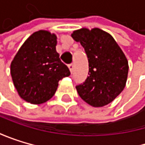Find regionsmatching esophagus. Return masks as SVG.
Returning <instances> with one entry per match:
<instances>
[{
	"label": "esophagus",
	"instance_id": "obj_1",
	"mask_svg": "<svg viewBox=\"0 0 145 145\" xmlns=\"http://www.w3.org/2000/svg\"><path fill=\"white\" fill-rule=\"evenodd\" d=\"M69 69L71 73H73V72H74V64H69Z\"/></svg>",
	"mask_w": 145,
	"mask_h": 145
}]
</instances>
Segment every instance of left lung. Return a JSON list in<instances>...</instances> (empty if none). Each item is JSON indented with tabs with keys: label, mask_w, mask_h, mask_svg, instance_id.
Segmentation results:
<instances>
[{
	"label": "left lung",
	"mask_w": 145,
	"mask_h": 145,
	"mask_svg": "<svg viewBox=\"0 0 145 145\" xmlns=\"http://www.w3.org/2000/svg\"><path fill=\"white\" fill-rule=\"evenodd\" d=\"M84 48L89 61V76L76 90L93 107L111 103L123 90L129 71L128 61L115 39L97 27H82L71 34Z\"/></svg>",
	"instance_id": "8db88e82"
}]
</instances>
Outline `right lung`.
<instances>
[{
  "mask_svg": "<svg viewBox=\"0 0 145 145\" xmlns=\"http://www.w3.org/2000/svg\"><path fill=\"white\" fill-rule=\"evenodd\" d=\"M56 34L47 30L33 33L14 56L10 73L19 96L27 103L41 104L50 99L58 82L69 76V68L56 52Z\"/></svg>",
  "mask_w": 145,
  "mask_h": 145,
  "instance_id": "1",
  "label": "right lung"
}]
</instances>
